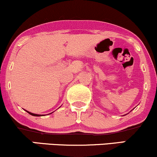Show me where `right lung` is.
<instances>
[{
	"instance_id": "obj_1",
	"label": "right lung",
	"mask_w": 157,
	"mask_h": 157,
	"mask_svg": "<svg viewBox=\"0 0 157 157\" xmlns=\"http://www.w3.org/2000/svg\"><path fill=\"white\" fill-rule=\"evenodd\" d=\"M26 111L28 112V113L29 114H30V115H32V116H34V117H40V116H44V115H40V114H36V113H30V112H29V111Z\"/></svg>"
}]
</instances>
